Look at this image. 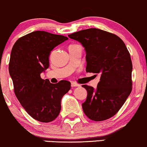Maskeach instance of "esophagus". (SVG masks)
I'll use <instances>...</instances> for the list:
<instances>
[{"mask_svg":"<svg viewBox=\"0 0 147 147\" xmlns=\"http://www.w3.org/2000/svg\"><path fill=\"white\" fill-rule=\"evenodd\" d=\"M71 87H79L80 85L78 84V83H74V82H72L71 84Z\"/></svg>","mask_w":147,"mask_h":147,"instance_id":"34e87169","label":"esophagus"}]
</instances>
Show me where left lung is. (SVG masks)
Listing matches in <instances>:
<instances>
[{
	"label": "left lung",
	"instance_id": "obj_1",
	"mask_svg": "<svg viewBox=\"0 0 147 147\" xmlns=\"http://www.w3.org/2000/svg\"><path fill=\"white\" fill-rule=\"evenodd\" d=\"M84 47L86 71L100 76L97 88L83 85L88 95L82 104L90 119L101 121L114 116L132 91V64L124 42L118 36L95 28L68 35Z\"/></svg>",
	"mask_w": 147,
	"mask_h": 147
}]
</instances>
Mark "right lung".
Here are the masks:
<instances>
[{
  "instance_id": "right-lung-1",
  "label": "right lung",
  "mask_w": 147,
  "mask_h": 147,
  "mask_svg": "<svg viewBox=\"0 0 147 147\" xmlns=\"http://www.w3.org/2000/svg\"><path fill=\"white\" fill-rule=\"evenodd\" d=\"M67 40L64 36L36 31L19 38L12 47L9 73L15 95L25 111L36 121H54L60 112L61 98L71 88L67 80L53 84L40 77L50 66L52 50Z\"/></svg>"
}]
</instances>
